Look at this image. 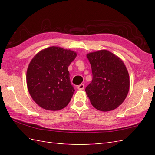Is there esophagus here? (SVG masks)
Returning <instances> with one entry per match:
<instances>
[{"label":"esophagus","instance_id":"esophagus-1","mask_svg":"<svg viewBox=\"0 0 155 155\" xmlns=\"http://www.w3.org/2000/svg\"><path fill=\"white\" fill-rule=\"evenodd\" d=\"M77 88H78V90H83L84 88V84H81L80 85H78Z\"/></svg>","mask_w":155,"mask_h":155}]
</instances>
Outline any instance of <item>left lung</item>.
Returning <instances> with one entry per match:
<instances>
[{"label":"left lung","mask_w":155,"mask_h":155,"mask_svg":"<svg viewBox=\"0 0 155 155\" xmlns=\"http://www.w3.org/2000/svg\"><path fill=\"white\" fill-rule=\"evenodd\" d=\"M87 57L93 81L85 91L92 105L101 111L115 109L123 103L129 91V75L124 62L107 50L91 52Z\"/></svg>","instance_id":"8db88e82"}]
</instances>
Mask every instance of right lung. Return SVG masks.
Listing matches in <instances>:
<instances>
[{
    "label": "right lung",
    "instance_id": "right-lung-1",
    "mask_svg": "<svg viewBox=\"0 0 155 155\" xmlns=\"http://www.w3.org/2000/svg\"><path fill=\"white\" fill-rule=\"evenodd\" d=\"M76 57L77 53L72 51L50 47L32 59L27 72V84L38 106L48 110L67 106L74 93L68 67Z\"/></svg>",
    "mask_w": 155,
    "mask_h": 155
}]
</instances>
